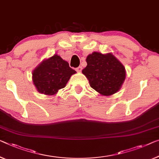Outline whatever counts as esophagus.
<instances>
[{"instance_id": "34e87169", "label": "esophagus", "mask_w": 159, "mask_h": 159, "mask_svg": "<svg viewBox=\"0 0 159 159\" xmlns=\"http://www.w3.org/2000/svg\"><path fill=\"white\" fill-rule=\"evenodd\" d=\"M75 70H76V71H77V72H81V70H82V67H81V66H79V67L75 68Z\"/></svg>"}]
</instances>
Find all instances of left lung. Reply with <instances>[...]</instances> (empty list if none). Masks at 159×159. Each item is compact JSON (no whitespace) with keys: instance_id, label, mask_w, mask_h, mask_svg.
I'll return each instance as SVG.
<instances>
[{"instance_id":"8db88e82","label":"left lung","mask_w":159,"mask_h":159,"mask_svg":"<svg viewBox=\"0 0 159 159\" xmlns=\"http://www.w3.org/2000/svg\"><path fill=\"white\" fill-rule=\"evenodd\" d=\"M86 62L82 73L92 89L103 96H111L119 91L125 79V70L112 53L93 52L87 56Z\"/></svg>"}]
</instances>
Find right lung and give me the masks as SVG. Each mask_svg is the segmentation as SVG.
Wrapping results in <instances>:
<instances>
[{
  "label": "right lung",
  "instance_id": "obj_1",
  "mask_svg": "<svg viewBox=\"0 0 159 159\" xmlns=\"http://www.w3.org/2000/svg\"><path fill=\"white\" fill-rule=\"evenodd\" d=\"M76 73L57 54L43 61L33 71V82L39 93L55 95Z\"/></svg>",
  "mask_w": 159,
  "mask_h": 159
}]
</instances>
